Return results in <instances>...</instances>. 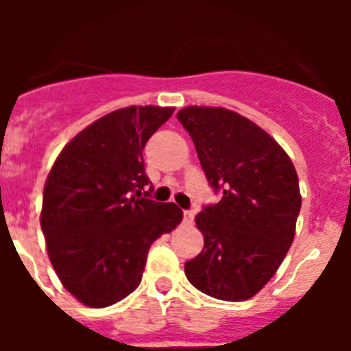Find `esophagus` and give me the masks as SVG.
<instances>
[{"mask_svg": "<svg viewBox=\"0 0 351 351\" xmlns=\"http://www.w3.org/2000/svg\"><path fill=\"white\" fill-rule=\"evenodd\" d=\"M193 218H195L193 210H191V209L182 210V219H184L186 225H191V223H193Z\"/></svg>", "mask_w": 351, "mask_h": 351, "instance_id": "34e87169", "label": "esophagus"}]
</instances>
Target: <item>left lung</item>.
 <instances>
[{"label": "left lung", "mask_w": 351, "mask_h": 351, "mask_svg": "<svg viewBox=\"0 0 351 351\" xmlns=\"http://www.w3.org/2000/svg\"><path fill=\"white\" fill-rule=\"evenodd\" d=\"M178 119L190 133L218 204L195 216L200 255L184 263L197 290L219 300H246L276 274L295 235L300 210L295 167L253 121L221 107H186Z\"/></svg>", "instance_id": "obj_1"}]
</instances>
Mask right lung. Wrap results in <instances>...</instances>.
Instances as JSON below:
<instances>
[{
  "label": "right lung",
  "mask_w": 351,
  "mask_h": 351,
  "mask_svg": "<svg viewBox=\"0 0 351 351\" xmlns=\"http://www.w3.org/2000/svg\"><path fill=\"white\" fill-rule=\"evenodd\" d=\"M172 107H126L71 138L43 188L40 225L63 287L91 308H107L141 285L151 244L181 223L176 204L154 202L145 144Z\"/></svg>",
  "instance_id": "add662e5"
}]
</instances>
